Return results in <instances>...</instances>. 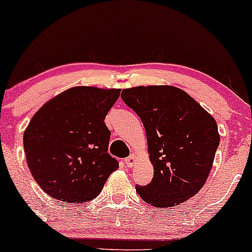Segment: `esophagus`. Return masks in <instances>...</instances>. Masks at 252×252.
<instances>
[{
	"instance_id": "34e87169",
	"label": "esophagus",
	"mask_w": 252,
	"mask_h": 252,
	"mask_svg": "<svg viewBox=\"0 0 252 252\" xmlns=\"http://www.w3.org/2000/svg\"><path fill=\"white\" fill-rule=\"evenodd\" d=\"M126 164V166H128V168H132L133 166V164L135 162V156H133V155H131V156H128L127 158H125V160H124Z\"/></svg>"
}]
</instances>
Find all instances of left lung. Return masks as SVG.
Returning <instances> with one entry per match:
<instances>
[{
  "mask_svg": "<svg viewBox=\"0 0 252 252\" xmlns=\"http://www.w3.org/2000/svg\"><path fill=\"white\" fill-rule=\"evenodd\" d=\"M121 98L146 131L154 179L135 186L145 202L170 207L205 185L220 137L216 120L193 97L170 86L124 89Z\"/></svg>",
  "mask_w": 252,
  "mask_h": 252,
  "instance_id": "left-lung-1",
  "label": "left lung"
}]
</instances>
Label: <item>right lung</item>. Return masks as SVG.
<instances>
[{
    "label": "right lung",
    "mask_w": 252,
    "mask_h": 252,
    "mask_svg": "<svg viewBox=\"0 0 252 252\" xmlns=\"http://www.w3.org/2000/svg\"><path fill=\"white\" fill-rule=\"evenodd\" d=\"M120 89L76 87L35 113L24 134L27 164L45 193L67 203L87 202L102 190L117 158L108 154L104 118Z\"/></svg>",
    "instance_id": "1"
}]
</instances>
